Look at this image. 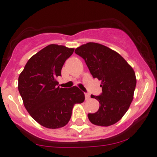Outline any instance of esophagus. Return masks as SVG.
Segmentation results:
<instances>
[{
    "label": "esophagus",
    "mask_w": 157,
    "mask_h": 157,
    "mask_svg": "<svg viewBox=\"0 0 157 157\" xmlns=\"http://www.w3.org/2000/svg\"><path fill=\"white\" fill-rule=\"evenodd\" d=\"M85 98H86V100H89L90 98V95L89 94H87V93H86L85 94Z\"/></svg>",
    "instance_id": "1"
}]
</instances>
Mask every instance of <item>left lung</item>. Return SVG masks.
Wrapping results in <instances>:
<instances>
[{
    "instance_id": "obj_1",
    "label": "left lung",
    "mask_w": 157,
    "mask_h": 157,
    "mask_svg": "<svg viewBox=\"0 0 157 157\" xmlns=\"http://www.w3.org/2000/svg\"><path fill=\"white\" fill-rule=\"evenodd\" d=\"M75 53L85 60L94 78L101 81L102 94L91 95L100 103L99 109L88 113L93 124L113 125L124 117L133 99L136 79L135 72L122 56L97 43L83 44Z\"/></svg>"
}]
</instances>
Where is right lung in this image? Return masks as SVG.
Wrapping results in <instances>:
<instances>
[{"instance_id":"add662e5","label":"right lung","mask_w":157,"mask_h":157,"mask_svg":"<svg viewBox=\"0 0 157 157\" xmlns=\"http://www.w3.org/2000/svg\"><path fill=\"white\" fill-rule=\"evenodd\" d=\"M74 51L62 45H48L29 59L18 78V90L26 109L47 128L67 125L74 104L84 101V94L77 86H57V77L61 76L63 65Z\"/></svg>"}]
</instances>
